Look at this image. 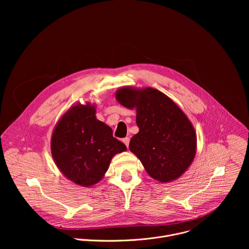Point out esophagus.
<instances>
[{"label": "esophagus", "instance_id": "34e87169", "mask_svg": "<svg viewBox=\"0 0 249 249\" xmlns=\"http://www.w3.org/2000/svg\"><path fill=\"white\" fill-rule=\"evenodd\" d=\"M123 143L126 145V147L128 148L129 147V143H130V138L129 137H126L123 139Z\"/></svg>", "mask_w": 249, "mask_h": 249}]
</instances>
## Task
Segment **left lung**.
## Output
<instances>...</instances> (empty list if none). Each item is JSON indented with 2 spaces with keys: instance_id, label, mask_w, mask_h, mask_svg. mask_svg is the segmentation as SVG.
Masks as SVG:
<instances>
[{
  "instance_id": "left-lung-1",
  "label": "left lung",
  "mask_w": 249,
  "mask_h": 249,
  "mask_svg": "<svg viewBox=\"0 0 249 249\" xmlns=\"http://www.w3.org/2000/svg\"><path fill=\"white\" fill-rule=\"evenodd\" d=\"M117 100L136 107L140 129L129 149L153 178L167 182L188 168L196 153L195 130L186 115L169 97L155 89H120Z\"/></svg>"
}]
</instances>
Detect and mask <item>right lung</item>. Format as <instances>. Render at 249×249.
I'll list each match as a JSON object with an SVG mask.
<instances>
[{
    "label": "right lung",
    "instance_id": "obj_1",
    "mask_svg": "<svg viewBox=\"0 0 249 249\" xmlns=\"http://www.w3.org/2000/svg\"><path fill=\"white\" fill-rule=\"evenodd\" d=\"M126 146L112 129L95 117L90 104L75 105L58 122L52 135V157L62 173L82 186L97 183L112 157Z\"/></svg>",
    "mask_w": 249,
    "mask_h": 249
}]
</instances>
